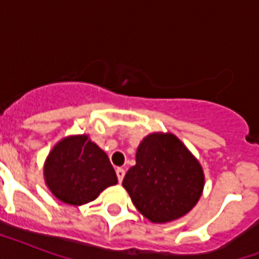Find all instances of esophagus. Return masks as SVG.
Instances as JSON below:
<instances>
[{
  "label": "esophagus",
  "instance_id": "esophagus-1",
  "mask_svg": "<svg viewBox=\"0 0 259 259\" xmlns=\"http://www.w3.org/2000/svg\"><path fill=\"white\" fill-rule=\"evenodd\" d=\"M115 172H117L118 181H119V183H122L123 177H125V169H123V168H117V169H115Z\"/></svg>",
  "mask_w": 259,
  "mask_h": 259
}]
</instances>
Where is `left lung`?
I'll list each match as a JSON object with an SVG mask.
<instances>
[{"instance_id": "obj_1", "label": "left lung", "mask_w": 259, "mask_h": 259, "mask_svg": "<svg viewBox=\"0 0 259 259\" xmlns=\"http://www.w3.org/2000/svg\"><path fill=\"white\" fill-rule=\"evenodd\" d=\"M140 212L152 223H168L196 205L204 173L187 146L172 133H152L138 145L136 165L122 181Z\"/></svg>"}]
</instances>
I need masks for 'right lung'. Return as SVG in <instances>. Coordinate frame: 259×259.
I'll list each match as a JSON object with an SVG mask.
<instances>
[{
    "mask_svg": "<svg viewBox=\"0 0 259 259\" xmlns=\"http://www.w3.org/2000/svg\"><path fill=\"white\" fill-rule=\"evenodd\" d=\"M44 180L55 197L71 205L95 200L118 183L107 154L86 134L63 138L52 148L44 164Z\"/></svg>",
    "mask_w": 259,
    "mask_h": 259,
    "instance_id": "right-lung-1",
    "label": "right lung"
}]
</instances>
